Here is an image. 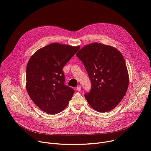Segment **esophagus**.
Here are the masks:
<instances>
[{"label":"esophagus","instance_id":"1","mask_svg":"<svg viewBox=\"0 0 151 151\" xmlns=\"http://www.w3.org/2000/svg\"><path fill=\"white\" fill-rule=\"evenodd\" d=\"M76 90H77V91H80L81 90V86H78L76 87Z\"/></svg>","mask_w":151,"mask_h":151}]
</instances>
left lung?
<instances>
[{"mask_svg":"<svg viewBox=\"0 0 151 151\" xmlns=\"http://www.w3.org/2000/svg\"><path fill=\"white\" fill-rule=\"evenodd\" d=\"M76 56L91 82V89L84 95L88 104L100 112L113 109L125 96L129 83L121 52L111 46L94 43L83 47Z\"/></svg>","mask_w":151,"mask_h":151,"instance_id":"left-lung-1","label":"left lung"}]
</instances>
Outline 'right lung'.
I'll return each mask as SVG.
<instances>
[{"instance_id": "1", "label": "right lung", "mask_w": 151, "mask_h": 151, "mask_svg": "<svg viewBox=\"0 0 151 151\" xmlns=\"http://www.w3.org/2000/svg\"><path fill=\"white\" fill-rule=\"evenodd\" d=\"M57 43L36 51L26 68V88L33 102L43 111L56 114L68 105L74 90L65 85L64 65L79 50Z\"/></svg>"}]
</instances>
